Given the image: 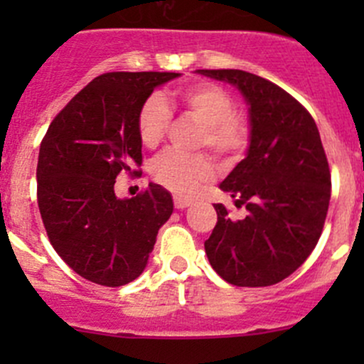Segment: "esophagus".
I'll use <instances>...</instances> for the list:
<instances>
[{
	"label": "esophagus",
	"mask_w": 364,
	"mask_h": 364,
	"mask_svg": "<svg viewBox=\"0 0 364 364\" xmlns=\"http://www.w3.org/2000/svg\"><path fill=\"white\" fill-rule=\"evenodd\" d=\"M190 204H192V200L186 199V197L174 196V205H176V209H185V208H188Z\"/></svg>",
	"instance_id": "esophagus-1"
}]
</instances>
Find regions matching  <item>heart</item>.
Instances as JSON below:
<instances>
[{
	"mask_svg": "<svg viewBox=\"0 0 364 364\" xmlns=\"http://www.w3.org/2000/svg\"><path fill=\"white\" fill-rule=\"evenodd\" d=\"M176 102L192 119L203 124L197 148H209L223 164L241 159L250 142L247 117L234 112V100L223 87L200 82L179 91ZM171 123L168 105L160 95H153L139 109L137 134L146 148L160 144ZM156 183L179 196H192L215 176V165L205 155H183L179 151L161 153L151 164Z\"/></svg>",
	"mask_w": 364,
	"mask_h": 364,
	"instance_id": "obj_1",
	"label": "heart"
}]
</instances>
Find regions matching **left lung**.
I'll return each mask as SVG.
<instances>
[{
	"label": "left lung",
	"instance_id": "8db88e82",
	"mask_svg": "<svg viewBox=\"0 0 364 364\" xmlns=\"http://www.w3.org/2000/svg\"><path fill=\"white\" fill-rule=\"evenodd\" d=\"M232 84L250 121L247 156L220 183L234 204L247 208L230 220L215 204L218 222L204 248L213 269L237 287H267L292 274L317 245L331 174L310 112L277 84L243 70H197Z\"/></svg>",
	"mask_w": 364,
	"mask_h": 364
}]
</instances>
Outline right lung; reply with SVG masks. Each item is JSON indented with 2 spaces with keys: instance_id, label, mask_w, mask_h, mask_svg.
<instances>
[{
  "instance_id": "add662e5",
  "label": "right lung",
  "mask_w": 364,
  "mask_h": 364,
  "mask_svg": "<svg viewBox=\"0 0 364 364\" xmlns=\"http://www.w3.org/2000/svg\"><path fill=\"white\" fill-rule=\"evenodd\" d=\"M176 72H111L79 91L50 123L36 165V196L58 255L86 280L119 287L141 277L174 203L164 186L119 199V172L137 174L139 109Z\"/></svg>"
}]
</instances>
